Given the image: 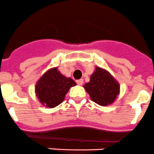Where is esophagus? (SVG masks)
Returning a JSON list of instances; mask_svg holds the SVG:
<instances>
[{
    "label": "esophagus",
    "instance_id": "esophagus-1",
    "mask_svg": "<svg viewBox=\"0 0 154 154\" xmlns=\"http://www.w3.org/2000/svg\"><path fill=\"white\" fill-rule=\"evenodd\" d=\"M76 82H77V84L78 85H83V83H84V80L83 79L77 80V81H76Z\"/></svg>",
    "mask_w": 154,
    "mask_h": 154
}]
</instances>
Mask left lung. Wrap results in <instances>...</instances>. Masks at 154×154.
Wrapping results in <instances>:
<instances>
[{
    "instance_id": "left-lung-1",
    "label": "left lung",
    "mask_w": 154,
    "mask_h": 154,
    "mask_svg": "<svg viewBox=\"0 0 154 154\" xmlns=\"http://www.w3.org/2000/svg\"><path fill=\"white\" fill-rule=\"evenodd\" d=\"M93 102L102 106L112 105L120 94V84L109 71L95 66L90 81L83 86Z\"/></svg>"
}]
</instances>
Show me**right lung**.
<instances>
[{
    "label": "right lung",
    "mask_w": 154,
    "mask_h": 154,
    "mask_svg": "<svg viewBox=\"0 0 154 154\" xmlns=\"http://www.w3.org/2000/svg\"><path fill=\"white\" fill-rule=\"evenodd\" d=\"M77 85L70 77L62 74L58 67L48 69L37 81L35 93L41 105L54 108L65 99L71 87Z\"/></svg>",
    "instance_id": "right-lung-1"
}]
</instances>
